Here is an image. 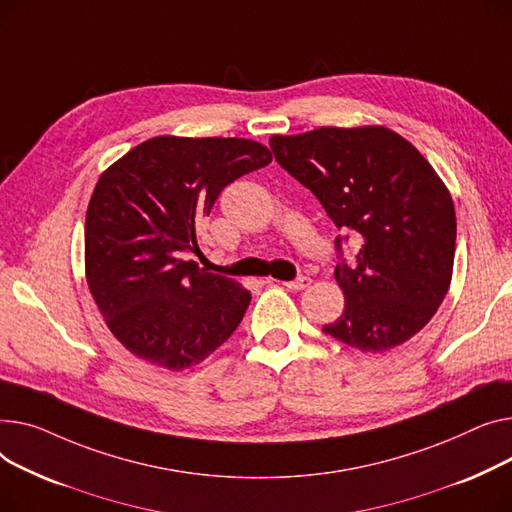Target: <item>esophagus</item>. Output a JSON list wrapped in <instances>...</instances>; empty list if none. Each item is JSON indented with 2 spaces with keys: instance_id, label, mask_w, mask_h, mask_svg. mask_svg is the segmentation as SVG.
<instances>
[{
  "instance_id": "34e87169",
  "label": "esophagus",
  "mask_w": 512,
  "mask_h": 512,
  "mask_svg": "<svg viewBox=\"0 0 512 512\" xmlns=\"http://www.w3.org/2000/svg\"><path fill=\"white\" fill-rule=\"evenodd\" d=\"M310 283H312V279L306 277V275H302V277H297V279H293V281H285L283 285H285L287 289H291V291H302V289L310 287Z\"/></svg>"
}]
</instances>
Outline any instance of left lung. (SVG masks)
<instances>
[{
  "mask_svg": "<svg viewBox=\"0 0 512 512\" xmlns=\"http://www.w3.org/2000/svg\"><path fill=\"white\" fill-rule=\"evenodd\" d=\"M270 148L345 231L335 239L345 310L324 333L366 353L417 335L448 291L457 239L453 200L432 165L380 126L273 136ZM349 232L360 250L347 263Z\"/></svg>",
  "mask_w": 512,
  "mask_h": 512,
  "instance_id": "8db88e82",
  "label": "left lung"
}]
</instances>
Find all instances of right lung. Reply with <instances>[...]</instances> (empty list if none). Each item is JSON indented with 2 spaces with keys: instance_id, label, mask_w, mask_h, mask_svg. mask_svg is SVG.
I'll return each instance as SVG.
<instances>
[{
  "instance_id": "obj_1",
  "label": "right lung",
  "mask_w": 512,
  "mask_h": 512,
  "mask_svg": "<svg viewBox=\"0 0 512 512\" xmlns=\"http://www.w3.org/2000/svg\"><path fill=\"white\" fill-rule=\"evenodd\" d=\"M270 161L254 140L159 136L101 175L86 210V281L130 353L179 372L233 335L250 291L184 254H200L198 225L219 194Z\"/></svg>"
}]
</instances>
